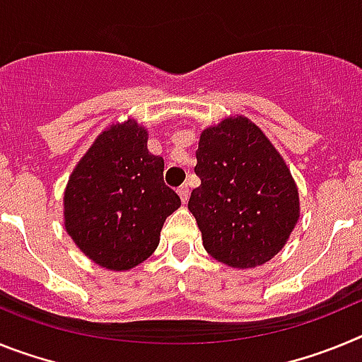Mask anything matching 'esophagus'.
Returning a JSON list of instances; mask_svg holds the SVG:
<instances>
[{"mask_svg":"<svg viewBox=\"0 0 362 362\" xmlns=\"http://www.w3.org/2000/svg\"><path fill=\"white\" fill-rule=\"evenodd\" d=\"M177 194L179 197H181V201H183V204L188 201V185H183V187L177 188Z\"/></svg>","mask_w":362,"mask_h":362,"instance_id":"34e87169","label":"esophagus"}]
</instances>
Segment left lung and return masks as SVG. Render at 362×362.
<instances>
[{"label": "left lung", "mask_w": 362, "mask_h": 362, "mask_svg": "<svg viewBox=\"0 0 362 362\" xmlns=\"http://www.w3.org/2000/svg\"><path fill=\"white\" fill-rule=\"evenodd\" d=\"M201 185L188 210L204 250L232 268H255L286 245L299 219V192L288 166L250 119L226 117L201 132Z\"/></svg>", "instance_id": "8db88e82"}]
</instances>
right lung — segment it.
Returning <instances> with one entry per match:
<instances>
[{
	"instance_id": "add662e5",
	"label": "right lung",
	"mask_w": 362,
	"mask_h": 362,
	"mask_svg": "<svg viewBox=\"0 0 362 362\" xmlns=\"http://www.w3.org/2000/svg\"><path fill=\"white\" fill-rule=\"evenodd\" d=\"M134 119L112 124L74 168L65 190V228L99 267L130 270L159 245L163 223L181 199L163 181L165 161L146 148Z\"/></svg>"
}]
</instances>
